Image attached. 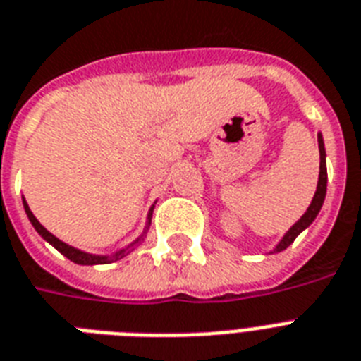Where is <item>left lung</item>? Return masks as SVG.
<instances>
[{
  "instance_id": "left-lung-1",
  "label": "left lung",
  "mask_w": 361,
  "mask_h": 361,
  "mask_svg": "<svg viewBox=\"0 0 361 361\" xmlns=\"http://www.w3.org/2000/svg\"><path fill=\"white\" fill-rule=\"evenodd\" d=\"M317 142H319V155H321V165H319V181H317V190H315V195H313L312 198V204H310V207L306 209V213H304L300 219H298L295 224H293L289 230L283 233V237L280 239V241L274 245V248L271 250V254H278V252L286 250L289 245H291L295 239H297L300 233H302L304 230H306L310 224H312L315 219H317L319 211H321V207H323L324 204V196H326V183H328V172H326V150H324V140H323V135H321V131L317 133Z\"/></svg>"
}]
</instances>
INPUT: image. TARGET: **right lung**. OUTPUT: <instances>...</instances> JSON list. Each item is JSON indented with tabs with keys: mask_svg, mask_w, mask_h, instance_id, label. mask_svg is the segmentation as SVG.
Masks as SVG:
<instances>
[{
	"mask_svg": "<svg viewBox=\"0 0 361 361\" xmlns=\"http://www.w3.org/2000/svg\"><path fill=\"white\" fill-rule=\"evenodd\" d=\"M22 202H23V209H25V215H27L29 222L33 224L35 230L38 231V235L42 237L44 241H48L49 245L54 248H57L61 254H63L64 257H68L70 262L78 263V265H105V263H113V262H118V259H122L124 256H128L130 252H133L135 248L139 247L140 243L145 241L146 239V233H148V230H150V224H152V213H154V207H155V202L154 206L148 209V215H146V226L145 230H142V233H140L135 241H131L130 245H126V247L118 248V250L111 252V254H90V252H85V250H79V248L75 247H70V245H66L64 241H61L59 237H55L54 233H49L46 228L38 222L37 216L33 215V211L29 209L27 202H25V198L22 196Z\"/></svg>",
	"mask_w": 361,
	"mask_h": 361,
	"instance_id": "right-lung-1",
	"label": "right lung"
}]
</instances>
